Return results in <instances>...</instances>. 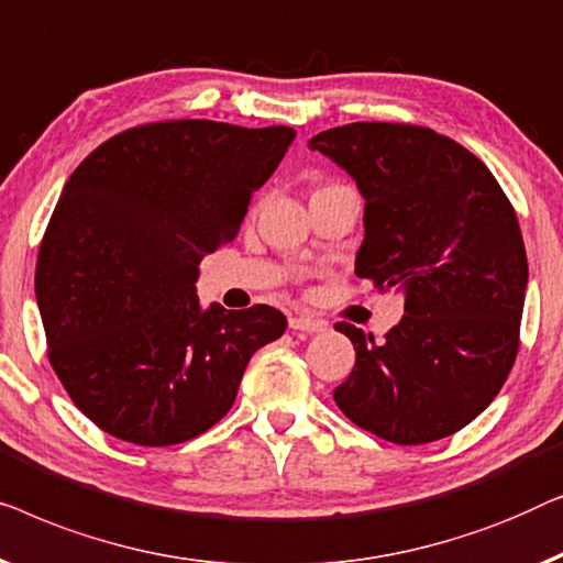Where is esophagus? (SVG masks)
<instances>
[{"label":"esophagus","instance_id":"obj_1","mask_svg":"<svg viewBox=\"0 0 563 563\" xmlns=\"http://www.w3.org/2000/svg\"><path fill=\"white\" fill-rule=\"evenodd\" d=\"M290 329L292 331H306V334H319V331L327 329V323L313 319V316H303V313H296L290 316Z\"/></svg>","mask_w":563,"mask_h":563}]
</instances>
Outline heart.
Instances as JSON below:
<instances>
[{
    "instance_id": "obj_1",
    "label": "heart",
    "mask_w": 563,
    "mask_h": 563,
    "mask_svg": "<svg viewBox=\"0 0 563 563\" xmlns=\"http://www.w3.org/2000/svg\"><path fill=\"white\" fill-rule=\"evenodd\" d=\"M334 186H339V184H331V186H323V188H334ZM319 191H321V188H319Z\"/></svg>"
}]
</instances>
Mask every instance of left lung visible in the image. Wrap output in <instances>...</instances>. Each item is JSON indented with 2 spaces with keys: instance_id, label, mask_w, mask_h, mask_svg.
I'll use <instances>...</instances> for the list:
<instances>
[{
  "instance_id": "obj_1",
  "label": "left lung",
  "mask_w": 563,
  "mask_h": 563,
  "mask_svg": "<svg viewBox=\"0 0 563 563\" xmlns=\"http://www.w3.org/2000/svg\"><path fill=\"white\" fill-rule=\"evenodd\" d=\"M308 147L364 196L354 273L406 296L379 344L336 323L357 352L336 406L400 446L451 437L495 400L520 346L528 260L516 209L479 157L429 126L354 122Z\"/></svg>"
}]
</instances>
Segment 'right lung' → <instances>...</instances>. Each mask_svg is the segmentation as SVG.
<instances>
[{
	"label": "right lung",
	"instance_id": "obj_1",
	"mask_svg": "<svg viewBox=\"0 0 563 563\" xmlns=\"http://www.w3.org/2000/svg\"><path fill=\"white\" fill-rule=\"evenodd\" d=\"M292 137L283 124L150 122L101 142L68 178L35 296L47 360L101 431L140 446L196 439L232 408L252 354L283 336L278 308H201L196 280Z\"/></svg>",
	"mask_w": 563,
	"mask_h": 563
}]
</instances>
